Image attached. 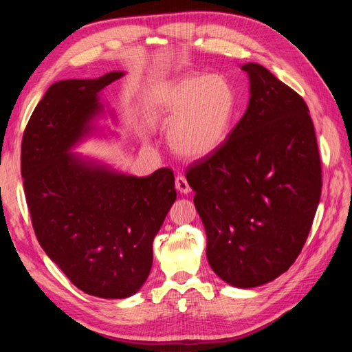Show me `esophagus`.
Wrapping results in <instances>:
<instances>
[{
	"label": "esophagus",
	"mask_w": 352,
	"mask_h": 352,
	"mask_svg": "<svg viewBox=\"0 0 352 352\" xmlns=\"http://www.w3.org/2000/svg\"><path fill=\"white\" fill-rule=\"evenodd\" d=\"M175 185H176V189L179 190V192H182V194H189V192H190V186H189V184H188V180H186V177L182 176V175H179V176L176 177Z\"/></svg>",
	"instance_id": "esophagus-1"
}]
</instances>
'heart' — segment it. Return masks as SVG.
Segmentation results:
<instances>
[{
    "label": "heart",
    "mask_w": 352,
    "mask_h": 352,
    "mask_svg": "<svg viewBox=\"0 0 352 352\" xmlns=\"http://www.w3.org/2000/svg\"><path fill=\"white\" fill-rule=\"evenodd\" d=\"M150 114L168 127V142L186 158L217 151L230 135L236 94L220 74H189L158 85L150 95Z\"/></svg>",
    "instance_id": "b5f03b06"
}]
</instances>
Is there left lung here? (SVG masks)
Here are the masks:
<instances>
[{
    "mask_svg": "<svg viewBox=\"0 0 352 352\" xmlns=\"http://www.w3.org/2000/svg\"><path fill=\"white\" fill-rule=\"evenodd\" d=\"M250 102L217 151L188 167L207 233V260L236 287L274 280L310 233L322 194V164L305 101L257 63Z\"/></svg>",
    "mask_w": 352,
    "mask_h": 352,
    "instance_id": "obj_1",
    "label": "left lung"
}]
</instances>
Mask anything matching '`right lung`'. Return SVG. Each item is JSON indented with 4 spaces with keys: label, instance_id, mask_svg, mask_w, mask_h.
Wrapping results in <instances>:
<instances>
[{
    "label": "right lung",
    "instance_id": "1",
    "mask_svg": "<svg viewBox=\"0 0 352 352\" xmlns=\"http://www.w3.org/2000/svg\"><path fill=\"white\" fill-rule=\"evenodd\" d=\"M123 74L52 83L22 141V177L38 242L74 286L105 300L141 289L151 272L153 241L176 201L167 167L136 177L70 153L104 113L100 92Z\"/></svg>",
    "mask_w": 352,
    "mask_h": 352
}]
</instances>
